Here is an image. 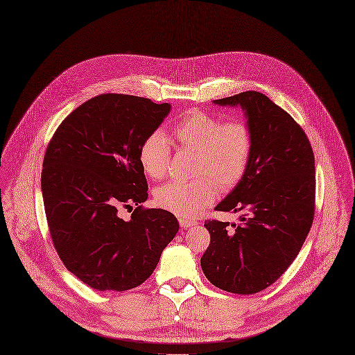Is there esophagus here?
<instances>
[{
  "label": "esophagus",
  "instance_id": "obj_1",
  "mask_svg": "<svg viewBox=\"0 0 355 355\" xmlns=\"http://www.w3.org/2000/svg\"><path fill=\"white\" fill-rule=\"evenodd\" d=\"M178 221H180L181 228H184V230L195 224V221H193V220H188V218H182V217H180V218H178Z\"/></svg>",
  "mask_w": 355,
  "mask_h": 355
}]
</instances>
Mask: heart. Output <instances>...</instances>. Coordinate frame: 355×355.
<instances>
[{
    "instance_id": "b5f03b06",
    "label": "heart",
    "mask_w": 355,
    "mask_h": 355,
    "mask_svg": "<svg viewBox=\"0 0 355 355\" xmlns=\"http://www.w3.org/2000/svg\"><path fill=\"white\" fill-rule=\"evenodd\" d=\"M182 149L196 152L192 181H170L155 192L156 203L185 218H191L213 203L218 187L228 191L244 177L254 148L252 131L241 120L223 123L218 116L193 110L173 128ZM171 146L163 132L149 134L139 148V163L145 173L162 180L167 175Z\"/></svg>"
}]
</instances>
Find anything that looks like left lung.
<instances>
[{"instance_id":"obj_1","label":"left lung","mask_w":355,"mask_h":355,"mask_svg":"<svg viewBox=\"0 0 355 355\" xmlns=\"http://www.w3.org/2000/svg\"><path fill=\"white\" fill-rule=\"evenodd\" d=\"M214 103L245 111L254 148L244 177L216 206L239 213L240 223L205 221L210 244L200 266L213 286L248 295L273 284L305 243L315 214V157L304 130L263 93Z\"/></svg>"}]
</instances>
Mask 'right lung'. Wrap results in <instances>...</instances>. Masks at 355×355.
Wrapping results in <instances>:
<instances>
[{
  "label": "right lung",
  "instance_id": "right-lung-1",
  "mask_svg": "<svg viewBox=\"0 0 355 355\" xmlns=\"http://www.w3.org/2000/svg\"><path fill=\"white\" fill-rule=\"evenodd\" d=\"M170 108L104 93L75 108L47 146L42 192L51 240L65 268L94 290L141 286L180 228L173 213L142 206L148 182L139 148ZM131 202L137 209L123 220L117 211Z\"/></svg>",
  "mask_w": 355,
  "mask_h": 355
}]
</instances>
